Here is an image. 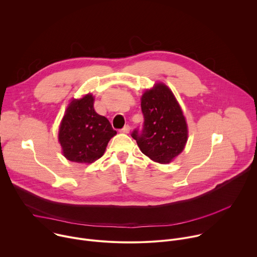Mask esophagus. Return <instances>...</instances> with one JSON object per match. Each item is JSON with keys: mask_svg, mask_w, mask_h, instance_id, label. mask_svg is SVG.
<instances>
[{"mask_svg": "<svg viewBox=\"0 0 257 257\" xmlns=\"http://www.w3.org/2000/svg\"><path fill=\"white\" fill-rule=\"evenodd\" d=\"M129 131H130V126H129V125H125V126L121 129V132H123V133H129Z\"/></svg>", "mask_w": 257, "mask_h": 257, "instance_id": "34e87169", "label": "esophagus"}]
</instances>
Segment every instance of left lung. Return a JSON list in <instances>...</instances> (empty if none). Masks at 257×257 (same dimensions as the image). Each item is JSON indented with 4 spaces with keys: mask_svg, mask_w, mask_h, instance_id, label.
<instances>
[{
    "mask_svg": "<svg viewBox=\"0 0 257 257\" xmlns=\"http://www.w3.org/2000/svg\"><path fill=\"white\" fill-rule=\"evenodd\" d=\"M144 117L142 130L135 129L131 136L140 151L151 160L169 164L185 148L188 129L185 117L171 89L158 83L141 96Z\"/></svg>",
    "mask_w": 257,
    "mask_h": 257,
    "instance_id": "obj_1",
    "label": "left lung"
}]
</instances>
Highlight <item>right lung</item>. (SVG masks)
<instances>
[{"mask_svg":"<svg viewBox=\"0 0 257 257\" xmlns=\"http://www.w3.org/2000/svg\"><path fill=\"white\" fill-rule=\"evenodd\" d=\"M94 97L88 93L73 99L59 129V141L64 157L75 163L91 164L104 154L107 142L117 131L93 107Z\"/></svg>","mask_w":257,"mask_h":257,"instance_id":"1","label":"right lung"}]
</instances>
